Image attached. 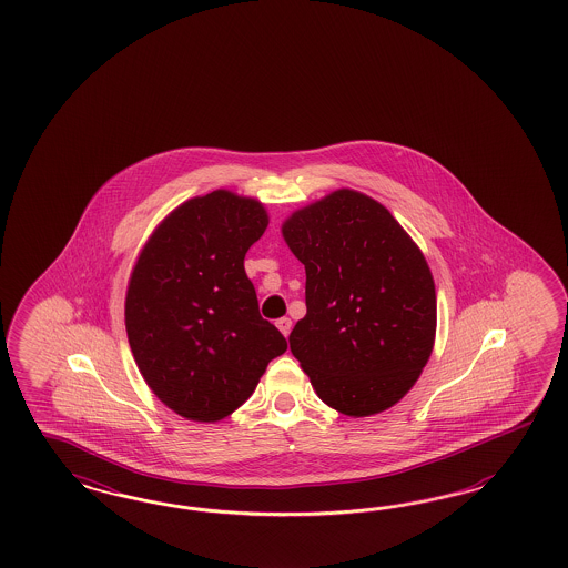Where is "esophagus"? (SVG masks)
I'll return each mask as SVG.
<instances>
[{
	"instance_id": "obj_1",
	"label": "esophagus",
	"mask_w": 568,
	"mask_h": 568,
	"mask_svg": "<svg viewBox=\"0 0 568 568\" xmlns=\"http://www.w3.org/2000/svg\"><path fill=\"white\" fill-rule=\"evenodd\" d=\"M276 328L287 337V335H290V331H292V321H290L287 316H283V318H278V321H276Z\"/></svg>"
}]
</instances>
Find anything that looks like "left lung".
<instances>
[{"instance_id":"8db88e82","label":"left lung","mask_w":568,"mask_h":568,"mask_svg":"<svg viewBox=\"0 0 568 568\" xmlns=\"http://www.w3.org/2000/svg\"><path fill=\"white\" fill-rule=\"evenodd\" d=\"M283 237L306 268V316L290 347L312 387L347 416L392 408L435 342V283L423 252L387 207L352 190L293 212Z\"/></svg>"}]
</instances>
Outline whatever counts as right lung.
<instances>
[{
    "label": "right lung",
    "mask_w": 568,
    "mask_h": 568,
    "mask_svg": "<svg viewBox=\"0 0 568 568\" xmlns=\"http://www.w3.org/2000/svg\"><path fill=\"white\" fill-rule=\"evenodd\" d=\"M266 226L258 200L212 191L155 226L131 273L124 323L133 358L158 399L190 420L235 413L287 349L260 316L243 268Z\"/></svg>",
    "instance_id": "right-lung-1"
}]
</instances>
